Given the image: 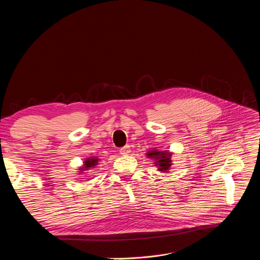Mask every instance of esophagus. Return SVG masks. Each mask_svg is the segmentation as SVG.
Masks as SVG:
<instances>
[{
  "label": "esophagus",
  "mask_w": 260,
  "mask_h": 260,
  "mask_svg": "<svg viewBox=\"0 0 260 260\" xmlns=\"http://www.w3.org/2000/svg\"><path fill=\"white\" fill-rule=\"evenodd\" d=\"M119 152H120V154H121V155H127V154L131 152V148H129V146H128V145H126V146H124V147L120 148Z\"/></svg>",
  "instance_id": "1"
}]
</instances>
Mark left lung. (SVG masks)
I'll list each match as a JSON object with an SVG mask.
<instances>
[{"label":"left lung","mask_w":260,"mask_h":260,"mask_svg":"<svg viewBox=\"0 0 260 260\" xmlns=\"http://www.w3.org/2000/svg\"><path fill=\"white\" fill-rule=\"evenodd\" d=\"M147 156L149 158H154L155 161V166L158 167V171L164 172V173H168L169 169L172 166V160H171V156L172 153H169L168 151H149L147 153Z\"/></svg>","instance_id":"left-lung-1"}]
</instances>
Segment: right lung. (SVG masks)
<instances>
[{
	"label": "right lung",
	"instance_id": "obj_1",
	"mask_svg": "<svg viewBox=\"0 0 260 260\" xmlns=\"http://www.w3.org/2000/svg\"><path fill=\"white\" fill-rule=\"evenodd\" d=\"M98 162H99V159L95 158V157L87 158L86 160H84V167H82V168L79 170L80 173L83 172V171H87V170H89L90 168H94L96 165H99Z\"/></svg>",
	"mask_w": 260,
	"mask_h": 260
}]
</instances>
